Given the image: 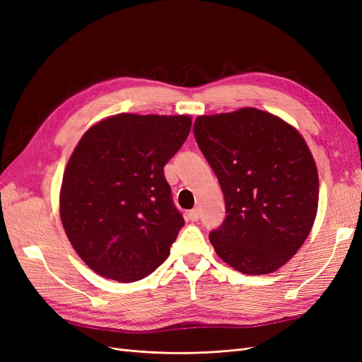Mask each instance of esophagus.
I'll use <instances>...</instances> for the list:
<instances>
[{
    "label": "esophagus",
    "mask_w": 362,
    "mask_h": 362,
    "mask_svg": "<svg viewBox=\"0 0 362 362\" xmlns=\"http://www.w3.org/2000/svg\"><path fill=\"white\" fill-rule=\"evenodd\" d=\"M187 217H189V221H192V222L198 221V218H199V210H198V208H193V210H190L187 213Z\"/></svg>",
    "instance_id": "obj_1"
}]
</instances>
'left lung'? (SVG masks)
<instances>
[{
  "mask_svg": "<svg viewBox=\"0 0 362 362\" xmlns=\"http://www.w3.org/2000/svg\"><path fill=\"white\" fill-rule=\"evenodd\" d=\"M196 141L223 192L216 254L245 275L276 272L305 243L319 206V173L302 134L254 107L202 115Z\"/></svg>",
  "mask_w": 362,
  "mask_h": 362,
  "instance_id": "obj_1",
  "label": "left lung"
}]
</instances>
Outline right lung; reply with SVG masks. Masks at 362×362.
<instances>
[{"mask_svg": "<svg viewBox=\"0 0 362 362\" xmlns=\"http://www.w3.org/2000/svg\"><path fill=\"white\" fill-rule=\"evenodd\" d=\"M192 128L189 115L119 113L93 124L64 168L60 218L98 275L134 282L170 254L184 218L163 168Z\"/></svg>", "mask_w": 362, "mask_h": 362, "instance_id": "right-lung-1", "label": "right lung"}]
</instances>
